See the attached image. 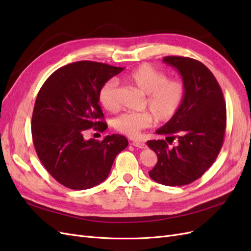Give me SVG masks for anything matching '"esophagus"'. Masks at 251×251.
Masks as SVG:
<instances>
[{
    "mask_svg": "<svg viewBox=\"0 0 251 251\" xmlns=\"http://www.w3.org/2000/svg\"><path fill=\"white\" fill-rule=\"evenodd\" d=\"M132 144L134 147H136V148H139V149H144L146 148L147 146H146V143L144 142H141V141H133L132 142Z\"/></svg>",
    "mask_w": 251,
    "mask_h": 251,
    "instance_id": "1",
    "label": "esophagus"
}]
</instances>
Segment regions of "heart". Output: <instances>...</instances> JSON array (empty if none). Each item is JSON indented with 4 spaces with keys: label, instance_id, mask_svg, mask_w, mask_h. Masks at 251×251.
Wrapping results in <instances>:
<instances>
[{
    "label": "heart",
    "instance_id": "obj_1",
    "mask_svg": "<svg viewBox=\"0 0 251 251\" xmlns=\"http://www.w3.org/2000/svg\"><path fill=\"white\" fill-rule=\"evenodd\" d=\"M125 80L147 94V104L150 109L143 112H126L114 120V127L128 137H137L143 128L153 125L155 118L159 123L172 120L184 101L185 83L179 78H168L164 72L149 64L136 67L126 75ZM116 92V80L109 79L102 83L98 100L105 110L117 109Z\"/></svg>",
    "mask_w": 251,
    "mask_h": 251
}]
</instances>
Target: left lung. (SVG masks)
I'll use <instances>...</instances> for the list:
<instances>
[{"mask_svg": "<svg viewBox=\"0 0 251 251\" xmlns=\"http://www.w3.org/2000/svg\"><path fill=\"white\" fill-rule=\"evenodd\" d=\"M185 83L186 92L177 115L156 131L165 140H149L158 161L150 177L168 186H181L200 178L215 162L224 141L226 104L221 87L199 60L165 56ZM174 141L176 144L170 147Z\"/></svg>", "mask_w": 251, "mask_h": 251, "instance_id": "obj_1", "label": "left lung"}]
</instances>
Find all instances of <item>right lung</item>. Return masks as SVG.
I'll return each mask as SVG.
<instances>
[{
  "label": "right lung",
  "instance_id": "add662e5",
  "mask_svg": "<svg viewBox=\"0 0 251 251\" xmlns=\"http://www.w3.org/2000/svg\"><path fill=\"white\" fill-rule=\"evenodd\" d=\"M124 68L80 60L59 68L44 82L37 94L31 133L36 154L45 169L60 184L88 189L108 178L114 159L127 147L123 135L102 141L86 140V130L103 132L98 92L104 81Z\"/></svg>",
  "mask_w": 251,
  "mask_h": 251
}]
</instances>
